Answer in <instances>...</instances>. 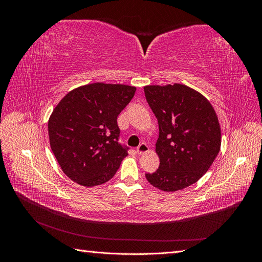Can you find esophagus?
I'll use <instances>...</instances> for the list:
<instances>
[{
    "label": "esophagus",
    "mask_w": 262,
    "mask_h": 262,
    "mask_svg": "<svg viewBox=\"0 0 262 262\" xmlns=\"http://www.w3.org/2000/svg\"><path fill=\"white\" fill-rule=\"evenodd\" d=\"M148 146L146 143H141L138 147H137V152L138 154H144L146 152H148Z\"/></svg>",
    "instance_id": "obj_1"
}]
</instances>
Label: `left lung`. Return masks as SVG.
<instances>
[{
	"instance_id": "1",
	"label": "left lung",
	"mask_w": 262,
	"mask_h": 262,
	"mask_svg": "<svg viewBox=\"0 0 262 262\" xmlns=\"http://www.w3.org/2000/svg\"><path fill=\"white\" fill-rule=\"evenodd\" d=\"M145 98L158 121L160 167L145 173L163 191H177L199 180L221 148L219 119L203 95L182 84L148 85Z\"/></svg>"
}]
</instances>
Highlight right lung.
Returning <instances> with one entry per match:
<instances>
[{
    "instance_id": "add662e5",
    "label": "right lung",
    "mask_w": 262,
    "mask_h": 262,
    "mask_svg": "<svg viewBox=\"0 0 262 262\" xmlns=\"http://www.w3.org/2000/svg\"><path fill=\"white\" fill-rule=\"evenodd\" d=\"M137 89L93 83L68 93L48 121L52 152L63 172L84 187L112 179L129 147L119 143L117 118Z\"/></svg>"
}]
</instances>
